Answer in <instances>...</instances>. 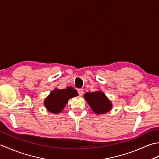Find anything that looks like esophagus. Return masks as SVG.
Instances as JSON below:
<instances>
[{"label": "esophagus", "mask_w": 159, "mask_h": 159, "mask_svg": "<svg viewBox=\"0 0 159 159\" xmlns=\"http://www.w3.org/2000/svg\"><path fill=\"white\" fill-rule=\"evenodd\" d=\"M78 93H79V96H83V94L84 93V91H83V89H78Z\"/></svg>", "instance_id": "esophagus-1"}]
</instances>
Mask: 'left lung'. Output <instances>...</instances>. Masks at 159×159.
<instances>
[{"instance_id":"left-lung-1","label":"left lung","mask_w":159,"mask_h":159,"mask_svg":"<svg viewBox=\"0 0 159 159\" xmlns=\"http://www.w3.org/2000/svg\"><path fill=\"white\" fill-rule=\"evenodd\" d=\"M83 97L94 113L102 115L109 112L112 109V103L102 91L87 92Z\"/></svg>"}]
</instances>
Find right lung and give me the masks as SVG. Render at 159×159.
Segmentation results:
<instances>
[{"instance_id": "add662e5", "label": "right lung", "mask_w": 159, "mask_h": 159, "mask_svg": "<svg viewBox=\"0 0 159 159\" xmlns=\"http://www.w3.org/2000/svg\"><path fill=\"white\" fill-rule=\"evenodd\" d=\"M78 95L76 90L72 87H67L63 89L55 88L46 98L43 104L49 112L57 114L63 110L70 98Z\"/></svg>"}]
</instances>
